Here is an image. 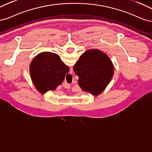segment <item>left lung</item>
Here are the masks:
<instances>
[{
    "label": "left lung",
    "instance_id": "8db88e82",
    "mask_svg": "<svg viewBox=\"0 0 152 152\" xmlns=\"http://www.w3.org/2000/svg\"><path fill=\"white\" fill-rule=\"evenodd\" d=\"M83 91L98 95L104 90L114 74L112 63L105 53L97 49L87 50L73 67Z\"/></svg>",
    "mask_w": 152,
    "mask_h": 152
}]
</instances>
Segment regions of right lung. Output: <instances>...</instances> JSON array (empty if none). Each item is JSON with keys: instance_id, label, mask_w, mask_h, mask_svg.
Listing matches in <instances>:
<instances>
[{"instance_id": "obj_1", "label": "right lung", "mask_w": 152, "mask_h": 152, "mask_svg": "<svg viewBox=\"0 0 152 152\" xmlns=\"http://www.w3.org/2000/svg\"><path fill=\"white\" fill-rule=\"evenodd\" d=\"M30 71L33 83L42 94L55 90L60 85L69 72L58 55L52 52L39 53L32 61Z\"/></svg>"}]
</instances>
